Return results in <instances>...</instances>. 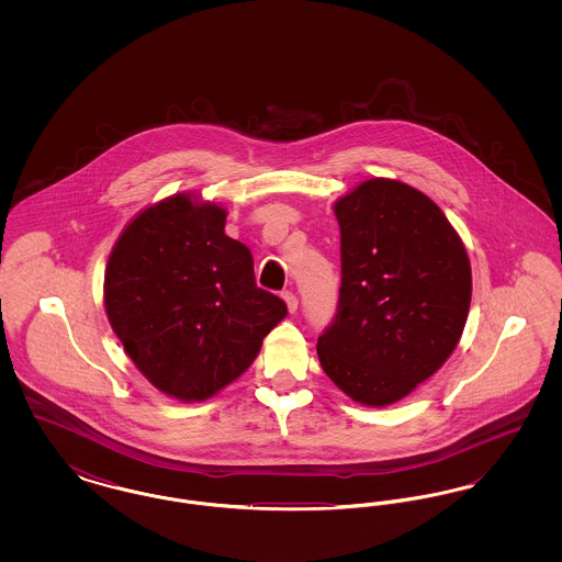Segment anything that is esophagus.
Returning a JSON list of instances; mask_svg holds the SVG:
<instances>
[{"label":"esophagus","mask_w":562,"mask_h":562,"mask_svg":"<svg viewBox=\"0 0 562 562\" xmlns=\"http://www.w3.org/2000/svg\"><path fill=\"white\" fill-rule=\"evenodd\" d=\"M284 296V301H286V307H289V312L294 314L296 312V305H299V299H296V294L291 293V291H286V293L282 294Z\"/></svg>","instance_id":"34e87169"}]
</instances>
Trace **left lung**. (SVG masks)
Masks as SVG:
<instances>
[{
  "mask_svg": "<svg viewBox=\"0 0 562 562\" xmlns=\"http://www.w3.org/2000/svg\"><path fill=\"white\" fill-rule=\"evenodd\" d=\"M341 289L318 337L324 373L351 401L387 406L436 373L470 312L472 269L445 213L392 179L337 200Z\"/></svg>",
  "mask_w": 562,
  "mask_h": 562,
  "instance_id": "1",
  "label": "left lung"
}]
</instances>
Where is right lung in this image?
<instances>
[{
    "mask_svg": "<svg viewBox=\"0 0 562 562\" xmlns=\"http://www.w3.org/2000/svg\"><path fill=\"white\" fill-rule=\"evenodd\" d=\"M225 209L177 193L136 214L109 255V324L160 392L206 401L257 358L286 303L257 286Z\"/></svg>",
    "mask_w": 562,
    "mask_h": 562,
    "instance_id": "right-lung-1",
    "label": "right lung"
}]
</instances>
